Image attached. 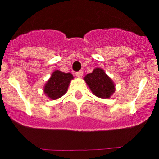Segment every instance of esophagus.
<instances>
[{"label": "esophagus", "mask_w": 159, "mask_h": 159, "mask_svg": "<svg viewBox=\"0 0 159 159\" xmlns=\"http://www.w3.org/2000/svg\"><path fill=\"white\" fill-rule=\"evenodd\" d=\"M75 75H76L77 77H82L83 76V71H77V72H75Z\"/></svg>", "instance_id": "esophagus-1"}]
</instances>
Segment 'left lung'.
Here are the masks:
<instances>
[{
    "instance_id": "obj_1",
    "label": "left lung",
    "mask_w": 159,
    "mask_h": 159,
    "mask_svg": "<svg viewBox=\"0 0 159 159\" xmlns=\"http://www.w3.org/2000/svg\"><path fill=\"white\" fill-rule=\"evenodd\" d=\"M84 79L92 93L97 97L102 99L110 98L116 91L113 81L102 68H95Z\"/></svg>"
}]
</instances>
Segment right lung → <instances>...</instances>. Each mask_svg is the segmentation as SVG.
<instances>
[{"label":"right lung","mask_w":159,"mask_h":159,"mask_svg":"<svg viewBox=\"0 0 159 159\" xmlns=\"http://www.w3.org/2000/svg\"><path fill=\"white\" fill-rule=\"evenodd\" d=\"M73 79L71 73L55 71L43 88V92L51 99H57L67 92L71 80Z\"/></svg>","instance_id":"add662e5"}]
</instances>
